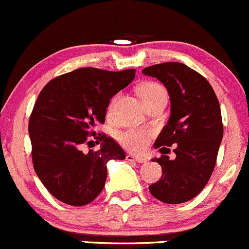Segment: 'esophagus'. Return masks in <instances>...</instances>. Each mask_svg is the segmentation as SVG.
Here are the masks:
<instances>
[{
  "label": "esophagus",
  "mask_w": 249,
  "mask_h": 249,
  "mask_svg": "<svg viewBox=\"0 0 249 249\" xmlns=\"http://www.w3.org/2000/svg\"><path fill=\"white\" fill-rule=\"evenodd\" d=\"M125 160H127V161L138 162V163H145V162H146V159H144V157L134 156V155H132V154L127 155V156H125Z\"/></svg>",
  "instance_id": "obj_1"
}]
</instances>
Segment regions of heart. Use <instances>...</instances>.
Masks as SVG:
<instances>
[{
  "label": "heart",
  "instance_id": "b5f03b06",
  "mask_svg": "<svg viewBox=\"0 0 249 249\" xmlns=\"http://www.w3.org/2000/svg\"><path fill=\"white\" fill-rule=\"evenodd\" d=\"M138 92H139L140 98H142V103L151 102V100L159 99V98H166L167 99V92L162 85L157 82H144L138 87ZM117 97H114L110 102L109 107H107V115H111L116 105ZM150 133L144 129H137V128H130V129L124 130V132L119 133L117 139L121 142L125 149L130 150L133 152H142L146 149L147 142H149Z\"/></svg>",
  "mask_w": 249,
  "mask_h": 249
}]
</instances>
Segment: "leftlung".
<instances>
[{"label":"left lung","mask_w":249,"mask_h":249,"mask_svg":"<svg viewBox=\"0 0 249 249\" xmlns=\"http://www.w3.org/2000/svg\"><path fill=\"white\" fill-rule=\"evenodd\" d=\"M142 73L161 81L171 98V117L154 146L164 154L174 145L177 155L152 160L161 164L162 177L149 190L164 203L188 202L203 190L215 166L223 139L218 98L211 83L185 64H156Z\"/></svg>","instance_id":"obj_1"}]
</instances>
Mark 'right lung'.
Masks as SVG:
<instances>
[{
	"instance_id": "add662e5",
	"label": "right lung",
	"mask_w": 249,
	"mask_h": 249,
	"mask_svg": "<svg viewBox=\"0 0 249 249\" xmlns=\"http://www.w3.org/2000/svg\"><path fill=\"white\" fill-rule=\"evenodd\" d=\"M134 69L107 71L81 68L49 81L34 105L29 120L31 156L36 174L47 190L66 205H88L104 189L107 163L124 160L122 147L104 133L110 99L127 87ZM101 149L83 153L94 140Z\"/></svg>"
}]
</instances>
